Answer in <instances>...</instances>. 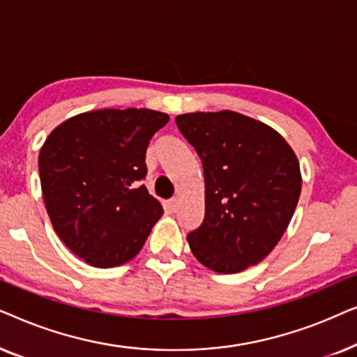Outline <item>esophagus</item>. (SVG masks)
I'll return each mask as SVG.
<instances>
[{
    "label": "esophagus",
    "instance_id": "34e87169",
    "mask_svg": "<svg viewBox=\"0 0 357 357\" xmlns=\"http://www.w3.org/2000/svg\"><path fill=\"white\" fill-rule=\"evenodd\" d=\"M169 206H170V209H172V211H177V208H178V198H172V199H170Z\"/></svg>",
    "mask_w": 357,
    "mask_h": 357
}]
</instances>
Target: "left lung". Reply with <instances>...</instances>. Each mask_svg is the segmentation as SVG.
<instances>
[{"label":"left lung","instance_id":"8db88e82","mask_svg":"<svg viewBox=\"0 0 357 357\" xmlns=\"http://www.w3.org/2000/svg\"><path fill=\"white\" fill-rule=\"evenodd\" d=\"M180 133L204 172V219L188 232L193 255L209 270L257 265L284 234L301 197V169L284 138L236 112L185 114Z\"/></svg>","mask_w":357,"mask_h":357}]
</instances>
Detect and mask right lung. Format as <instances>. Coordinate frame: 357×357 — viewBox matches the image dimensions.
Returning a JSON list of instances; mask_svg holds the SVG:
<instances>
[{
    "instance_id": "right-lung-1",
    "label": "right lung",
    "mask_w": 357,
    "mask_h": 357,
    "mask_svg": "<svg viewBox=\"0 0 357 357\" xmlns=\"http://www.w3.org/2000/svg\"><path fill=\"white\" fill-rule=\"evenodd\" d=\"M169 115L148 109L96 110L56 126L38 155L43 202L70 250L97 268L119 266L143 248L164 209L144 185L146 149Z\"/></svg>"
}]
</instances>
